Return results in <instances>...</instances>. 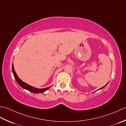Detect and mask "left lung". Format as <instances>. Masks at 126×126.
<instances>
[{
    "instance_id": "8db88e82",
    "label": "left lung",
    "mask_w": 126,
    "mask_h": 126,
    "mask_svg": "<svg viewBox=\"0 0 126 126\" xmlns=\"http://www.w3.org/2000/svg\"><path fill=\"white\" fill-rule=\"evenodd\" d=\"M108 83H109V82H108ZM108 83H107V84H106V85H105V86H103V87H102V88H100V89H98V90H101V89H103V88H104V87H105V86H106V85H107V84H108ZM98 90H97V91H98ZM94 92H95V91H94Z\"/></svg>"
}]
</instances>
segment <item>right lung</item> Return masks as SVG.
<instances>
[{
  "label": "right lung",
  "mask_w": 126,
  "mask_h": 126,
  "mask_svg": "<svg viewBox=\"0 0 126 126\" xmlns=\"http://www.w3.org/2000/svg\"><path fill=\"white\" fill-rule=\"evenodd\" d=\"M12 70L13 74H14V77H15V79H16V81L23 89L27 90H28L29 91H30L31 92H32V93L39 94V93H43V92H45L46 91H47V90H48L50 88V86H49V87H48V88H43V89H37V88H34V87H33V86H30L29 84H28L25 83H24V82L21 79H20L18 77L17 74H16V72H15V71L14 64H12Z\"/></svg>",
  "instance_id": "add662e5"
}]
</instances>
